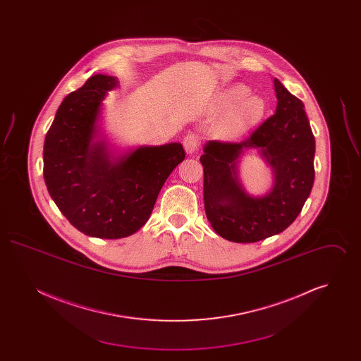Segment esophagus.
<instances>
[{"mask_svg": "<svg viewBox=\"0 0 361 361\" xmlns=\"http://www.w3.org/2000/svg\"><path fill=\"white\" fill-rule=\"evenodd\" d=\"M183 145H184V149L188 154L195 153L197 149H199V139L196 137L195 134H188L187 137L183 139Z\"/></svg>", "mask_w": 361, "mask_h": 361, "instance_id": "1", "label": "esophagus"}]
</instances>
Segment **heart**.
<instances>
[{
	"label": "heart",
	"mask_w": 361,
	"mask_h": 361,
	"mask_svg": "<svg viewBox=\"0 0 361 361\" xmlns=\"http://www.w3.org/2000/svg\"><path fill=\"white\" fill-rule=\"evenodd\" d=\"M224 114L214 124V131L224 139H235L262 119L265 103L259 96L249 94L247 86L237 84L224 90L215 100L214 109Z\"/></svg>",
	"instance_id": "obj_1"
}]
</instances>
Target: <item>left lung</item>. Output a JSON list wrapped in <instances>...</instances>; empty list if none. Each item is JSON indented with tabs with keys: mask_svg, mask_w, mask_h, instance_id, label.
Listing matches in <instances>:
<instances>
[{
	"mask_svg": "<svg viewBox=\"0 0 361 361\" xmlns=\"http://www.w3.org/2000/svg\"><path fill=\"white\" fill-rule=\"evenodd\" d=\"M276 114L240 142L211 140L200 162L204 168V209L224 240L252 243L284 231L298 218L314 184L315 139L303 103L275 80ZM259 147L276 172L265 198H249L236 178L245 148Z\"/></svg>",
	"mask_w": 361,
	"mask_h": 361,
	"instance_id": "1",
	"label": "left lung"
}]
</instances>
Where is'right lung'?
<instances>
[{"mask_svg":"<svg viewBox=\"0 0 361 361\" xmlns=\"http://www.w3.org/2000/svg\"><path fill=\"white\" fill-rule=\"evenodd\" d=\"M116 80L90 77L59 105L44 139L43 176L59 211L90 237L118 240L150 218L158 193L184 161L180 143L140 147L111 162L104 146L92 145L105 92Z\"/></svg>","mask_w":361,"mask_h":361,"instance_id":"add662e5","label":"right lung"}]
</instances>
